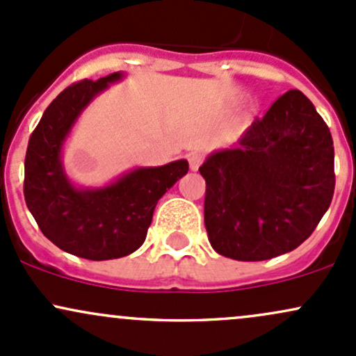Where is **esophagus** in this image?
Returning <instances> with one entry per match:
<instances>
[{"mask_svg": "<svg viewBox=\"0 0 356 356\" xmlns=\"http://www.w3.org/2000/svg\"><path fill=\"white\" fill-rule=\"evenodd\" d=\"M188 163H190V170L197 171L200 165L203 163V154L202 153H190L188 154Z\"/></svg>", "mask_w": 356, "mask_h": 356, "instance_id": "34e87169", "label": "esophagus"}]
</instances>
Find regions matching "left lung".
Listing matches in <instances>:
<instances>
[{
	"label": "left lung",
	"mask_w": 356,
	"mask_h": 356,
	"mask_svg": "<svg viewBox=\"0 0 356 356\" xmlns=\"http://www.w3.org/2000/svg\"><path fill=\"white\" fill-rule=\"evenodd\" d=\"M205 178V227L215 252L267 261L313 234L334 193V147L313 102L289 90L232 149L211 153Z\"/></svg>",
	"instance_id": "left-lung-1"
}]
</instances>
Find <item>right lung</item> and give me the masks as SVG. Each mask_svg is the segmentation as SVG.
<instances>
[{"mask_svg": "<svg viewBox=\"0 0 356 356\" xmlns=\"http://www.w3.org/2000/svg\"><path fill=\"white\" fill-rule=\"evenodd\" d=\"M124 74L72 83L45 109L30 136L23 193L42 234L65 252L89 261L133 254L145 242L158 200L183 175L188 161L136 168L102 188H77L62 165V146L81 113Z\"/></svg>", "mask_w": 356, "mask_h": 356, "instance_id": "1", "label": "right lung"}]
</instances>
